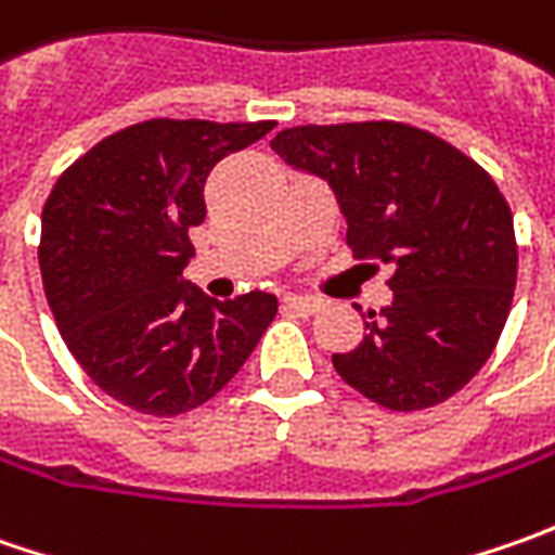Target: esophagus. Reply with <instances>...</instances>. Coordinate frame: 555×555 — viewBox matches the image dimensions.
<instances>
[{
  "label": "esophagus",
  "instance_id": "34e87169",
  "mask_svg": "<svg viewBox=\"0 0 555 555\" xmlns=\"http://www.w3.org/2000/svg\"><path fill=\"white\" fill-rule=\"evenodd\" d=\"M284 309L293 311V314H314L321 309V299H314V296H284Z\"/></svg>",
  "mask_w": 555,
  "mask_h": 555
}]
</instances>
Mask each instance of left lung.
<instances>
[{
  "label": "left lung",
  "instance_id": "obj_1",
  "mask_svg": "<svg viewBox=\"0 0 555 555\" xmlns=\"http://www.w3.org/2000/svg\"><path fill=\"white\" fill-rule=\"evenodd\" d=\"M281 160L331 184L358 259L392 266V302L336 373L389 411L460 392L501 339L516 287L513 212L494 179L448 141L404 122L293 126Z\"/></svg>",
  "mask_w": 555,
  "mask_h": 555
}]
</instances>
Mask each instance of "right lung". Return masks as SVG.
<instances>
[{
  "instance_id": "obj_1",
  "label": "right lung",
  "mask_w": 555,
  "mask_h": 555,
  "mask_svg": "<svg viewBox=\"0 0 555 555\" xmlns=\"http://www.w3.org/2000/svg\"><path fill=\"white\" fill-rule=\"evenodd\" d=\"M271 129L147 119L98 141L52 188L39 241L46 299L79 367L119 404L154 416L201 408L278 314L274 293L219 302L182 278L206 176Z\"/></svg>"
}]
</instances>
